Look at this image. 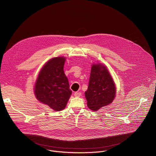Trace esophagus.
<instances>
[{
	"instance_id": "esophagus-1",
	"label": "esophagus",
	"mask_w": 156,
	"mask_h": 156,
	"mask_svg": "<svg viewBox=\"0 0 156 156\" xmlns=\"http://www.w3.org/2000/svg\"><path fill=\"white\" fill-rule=\"evenodd\" d=\"M74 95H75V97H79L81 95V93L80 92H76L74 93Z\"/></svg>"
}]
</instances>
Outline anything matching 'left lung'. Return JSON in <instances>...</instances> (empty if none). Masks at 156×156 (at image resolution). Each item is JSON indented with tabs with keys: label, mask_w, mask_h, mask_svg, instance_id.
Wrapping results in <instances>:
<instances>
[{
	"label": "left lung",
	"mask_w": 156,
	"mask_h": 156,
	"mask_svg": "<svg viewBox=\"0 0 156 156\" xmlns=\"http://www.w3.org/2000/svg\"><path fill=\"white\" fill-rule=\"evenodd\" d=\"M116 94L115 83L107 69L101 64H93L85 97L88 107L97 111L113 101Z\"/></svg>",
	"instance_id": "1"
}]
</instances>
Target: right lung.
<instances>
[{"mask_svg":"<svg viewBox=\"0 0 156 156\" xmlns=\"http://www.w3.org/2000/svg\"><path fill=\"white\" fill-rule=\"evenodd\" d=\"M65 61L64 57L48 61L40 72L35 86L36 98L55 111L65 108L72 92L64 71Z\"/></svg>","mask_w":156,"mask_h":156,"instance_id":"1","label":"right lung"}]
</instances>
